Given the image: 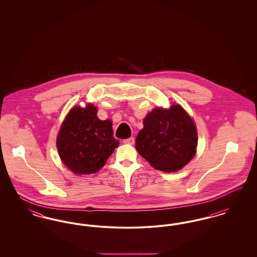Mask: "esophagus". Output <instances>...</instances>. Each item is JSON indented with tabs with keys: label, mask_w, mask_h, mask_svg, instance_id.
<instances>
[{
	"label": "esophagus",
	"mask_w": 257,
	"mask_h": 257,
	"mask_svg": "<svg viewBox=\"0 0 257 257\" xmlns=\"http://www.w3.org/2000/svg\"><path fill=\"white\" fill-rule=\"evenodd\" d=\"M123 143L125 144V145H130V146H133L135 144V139L134 138H129V139H126V140H124L123 141Z\"/></svg>",
	"instance_id": "esophagus-1"
}]
</instances>
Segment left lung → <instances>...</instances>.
<instances>
[{
    "label": "left lung",
    "mask_w": 257,
    "mask_h": 257,
    "mask_svg": "<svg viewBox=\"0 0 257 257\" xmlns=\"http://www.w3.org/2000/svg\"><path fill=\"white\" fill-rule=\"evenodd\" d=\"M196 146L195 123L179 105L149 112L136 138L139 153L154 169L167 172L182 169L195 156Z\"/></svg>",
    "instance_id": "8db88e82"
}]
</instances>
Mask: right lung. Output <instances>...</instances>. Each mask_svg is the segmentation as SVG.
<instances>
[{
	"instance_id": "right-lung-1",
	"label": "right lung",
	"mask_w": 257,
	"mask_h": 257,
	"mask_svg": "<svg viewBox=\"0 0 257 257\" xmlns=\"http://www.w3.org/2000/svg\"><path fill=\"white\" fill-rule=\"evenodd\" d=\"M112 134L110 120H100L93 105L75 107L57 138L61 161L74 173H95L119 145Z\"/></svg>"
}]
</instances>
